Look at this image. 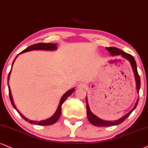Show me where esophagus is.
<instances>
[{
    "instance_id": "esophagus-1",
    "label": "esophagus",
    "mask_w": 148,
    "mask_h": 148,
    "mask_svg": "<svg viewBox=\"0 0 148 148\" xmlns=\"http://www.w3.org/2000/svg\"><path fill=\"white\" fill-rule=\"evenodd\" d=\"M86 87V84L85 83H79V84L77 85V88L79 89H83L85 88Z\"/></svg>"
}]
</instances>
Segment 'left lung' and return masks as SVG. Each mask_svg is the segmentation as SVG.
<instances>
[{"mask_svg": "<svg viewBox=\"0 0 148 148\" xmlns=\"http://www.w3.org/2000/svg\"><path fill=\"white\" fill-rule=\"evenodd\" d=\"M106 50H108L110 53V55L112 56H121L122 58H125V60H127L130 64L131 66H132L133 73H134V77H135V81H136V90L138 93L139 92V89L140 86H141V80H140V77L138 75V71H137V67H136V63L134 60V57L131 55L126 53L123 51L120 50L119 49L115 48V47H106ZM86 110H87V116H88V121H90L91 124L97 127H107V126H112V125H119L120 123H121L123 121H125L127 118V116L132 112V111L136 108V106L138 104V99L136 102V104L134 106V108L131 110L128 113H127L125 115L122 116L121 118H120L119 119L116 120V121H106V120L101 119L98 117L97 116H96L95 114H94L93 113L91 112L90 107H89L88 103V99L87 97L86 98Z\"/></svg>", "mask_w": 148, "mask_h": 148, "instance_id": "1", "label": "left lung"}]
</instances>
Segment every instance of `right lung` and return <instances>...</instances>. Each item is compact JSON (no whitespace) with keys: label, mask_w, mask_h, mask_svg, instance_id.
Listing matches in <instances>:
<instances>
[{"label":"right lung","mask_w":148,"mask_h":148,"mask_svg":"<svg viewBox=\"0 0 148 148\" xmlns=\"http://www.w3.org/2000/svg\"><path fill=\"white\" fill-rule=\"evenodd\" d=\"M58 49V47H57V44H53V43H38V44H35V45H31L30 47H27V49H25V50L23 51L20 53L19 54H22L23 53H25V52H28V51H35V50H44V51H56ZM18 55L15 58V59H14V62H13L12 63V67L13 66V64H14V61H15L16 58L18 57ZM11 72H12V69H11L10 73H9V75H8V88H9V94H10V101L12 102V104L13 106V107L14 108V109H16V111L19 113V114L21 115L22 117H23L24 119L25 120V121H29V123H32V124H37L38 125H52L53 124V123H56V121H58V119H59L60 115H61V113H62V106L64 101H65L66 99H67V98L69 97V96L71 95V94L73 93V92L75 91V88L71 89V90H69L67 91L66 93H64L62 95V97H61V99H60V103L59 105H58V107L57 108V110H56V112L54 113L53 115L51 116L50 118L49 119H47L45 120H42V121H32V120H29V119H27V117H25V116L23 115L22 113L20 112L19 110H18L17 108L14 104V100H13V97H12V92H11V89H10V86H9V80H10V74H11Z\"/></svg>","instance_id":"obj_1"}]
</instances>
